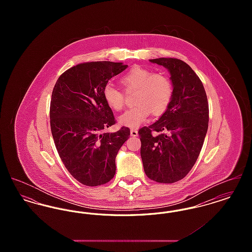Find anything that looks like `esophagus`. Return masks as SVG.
<instances>
[{
  "instance_id": "esophagus-1",
  "label": "esophagus",
  "mask_w": 252,
  "mask_h": 252,
  "mask_svg": "<svg viewBox=\"0 0 252 252\" xmlns=\"http://www.w3.org/2000/svg\"><path fill=\"white\" fill-rule=\"evenodd\" d=\"M130 135H131L132 137H137L138 136V130L132 128L131 130H130Z\"/></svg>"
}]
</instances>
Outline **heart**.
<instances>
[{
  "mask_svg": "<svg viewBox=\"0 0 252 252\" xmlns=\"http://www.w3.org/2000/svg\"><path fill=\"white\" fill-rule=\"evenodd\" d=\"M120 82L126 92L136 91L133 100L135 106L119 117L122 126L138 127L151 112L155 116L164 113L172 102L174 87L165 73H154L144 67L133 66L121 76ZM103 97L108 107L115 111L123 109L125 106L124 92L114 85L105 86Z\"/></svg>",
  "mask_w": 252,
  "mask_h": 252,
  "instance_id": "b5f03b06",
  "label": "heart"
}]
</instances>
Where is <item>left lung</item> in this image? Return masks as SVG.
I'll list each match as a JSON object with an SVG mask.
<instances>
[{
    "label": "left lung",
    "instance_id": "1",
    "mask_svg": "<svg viewBox=\"0 0 252 252\" xmlns=\"http://www.w3.org/2000/svg\"><path fill=\"white\" fill-rule=\"evenodd\" d=\"M171 74L174 95L158 120L139 130L145 175L159 183L182 180L194 165L209 124V104L203 84L192 68L178 59L150 60ZM152 131H160L153 135Z\"/></svg>",
    "mask_w": 252,
    "mask_h": 252
}]
</instances>
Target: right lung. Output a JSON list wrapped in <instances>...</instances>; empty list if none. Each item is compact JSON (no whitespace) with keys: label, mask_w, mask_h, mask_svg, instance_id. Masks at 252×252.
<instances>
[{"label":"right lung","mask_w":252,"mask_h":252,"mask_svg":"<svg viewBox=\"0 0 252 252\" xmlns=\"http://www.w3.org/2000/svg\"><path fill=\"white\" fill-rule=\"evenodd\" d=\"M126 67L111 61L77 64L63 72L54 87L50 105L54 142L66 169L86 186H99L114 177L117 153L130 136L125 126L103 132L116 123L103 90Z\"/></svg>","instance_id":"1"}]
</instances>
